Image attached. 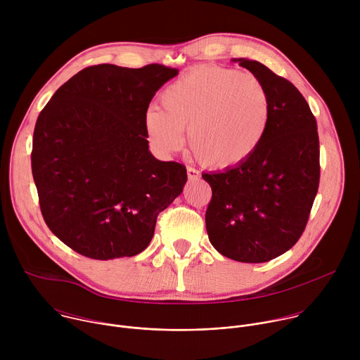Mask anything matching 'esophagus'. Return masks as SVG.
Instances as JSON below:
<instances>
[{
  "instance_id": "1",
  "label": "esophagus",
  "mask_w": 360,
  "mask_h": 360,
  "mask_svg": "<svg viewBox=\"0 0 360 360\" xmlns=\"http://www.w3.org/2000/svg\"><path fill=\"white\" fill-rule=\"evenodd\" d=\"M186 171H188V179H189V182H193V181H198V179H199V172H198L196 169L188 168Z\"/></svg>"
}]
</instances>
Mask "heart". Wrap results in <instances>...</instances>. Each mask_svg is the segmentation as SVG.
Instances as JSON below:
<instances>
[{"label":"heart","instance_id":"obj_1","mask_svg":"<svg viewBox=\"0 0 360 360\" xmlns=\"http://www.w3.org/2000/svg\"><path fill=\"white\" fill-rule=\"evenodd\" d=\"M162 108L150 107L145 125L150 141L174 153L188 131L193 155L210 168L231 169L258 150L266 136L272 102L253 74L224 67H196L169 84Z\"/></svg>","mask_w":360,"mask_h":360}]
</instances>
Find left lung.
Listing matches in <instances>:
<instances>
[{
	"mask_svg": "<svg viewBox=\"0 0 360 360\" xmlns=\"http://www.w3.org/2000/svg\"><path fill=\"white\" fill-rule=\"evenodd\" d=\"M269 91L265 139L243 164L202 174L212 188L205 222L212 246L229 259L262 264L300 238L319 186L316 120L297 88L258 61L239 60Z\"/></svg>",
	"mask_w": 360,
	"mask_h": 360,
	"instance_id": "obj_1",
	"label": "left lung"
}]
</instances>
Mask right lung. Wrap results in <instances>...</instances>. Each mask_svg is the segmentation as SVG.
I'll use <instances>...</instances> for the list:
<instances>
[{
	"instance_id": "obj_1",
	"label": "right lung",
	"mask_w": 360,
	"mask_h": 360,
	"mask_svg": "<svg viewBox=\"0 0 360 360\" xmlns=\"http://www.w3.org/2000/svg\"><path fill=\"white\" fill-rule=\"evenodd\" d=\"M178 70L88 67L68 79L38 115L31 165L42 217L58 239L98 261L141 253L157 217L188 181L148 145L145 115Z\"/></svg>"
}]
</instances>
